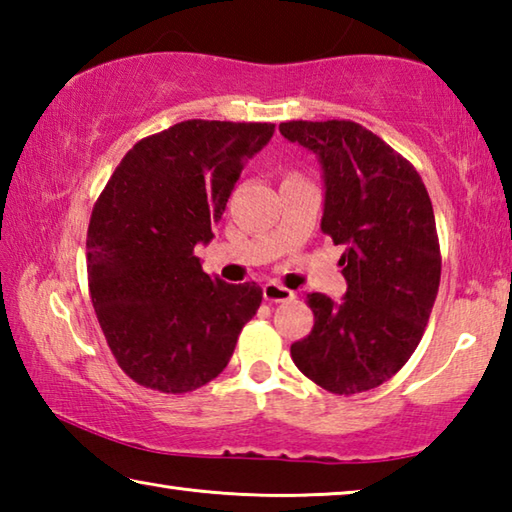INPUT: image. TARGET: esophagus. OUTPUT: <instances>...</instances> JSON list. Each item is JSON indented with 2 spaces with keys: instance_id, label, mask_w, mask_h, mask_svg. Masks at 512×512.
Returning <instances> with one entry per match:
<instances>
[{
  "instance_id": "esophagus-1",
  "label": "esophagus",
  "mask_w": 512,
  "mask_h": 512,
  "mask_svg": "<svg viewBox=\"0 0 512 512\" xmlns=\"http://www.w3.org/2000/svg\"><path fill=\"white\" fill-rule=\"evenodd\" d=\"M264 300L266 302H287V300H293V291L284 289L282 284H277V282H268V284H264Z\"/></svg>"
}]
</instances>
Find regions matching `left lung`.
<instances>
[{"mask_svg":"<svg viewBox=\"0 0 512 512\" xmlns=\"http://www.w3.org/2000/svg\"><path fill=\"white\" fill-rule=\"evenodd\" d=\"M280 133L316 153L325 180L320 230L345 248L348 282L341 302L309 293L314 327L291 345V359L329 393L370 391L411 359L438 296L431 198L413 164L354 121H287Z\"/></svg>","mask_w":512,"mask_h":512,"instance_id":"obj_1","label":"left lung"}]
</instances>
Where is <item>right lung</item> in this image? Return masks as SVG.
Returning <instances> with one entry per match:
<instances>
[{"mask_svg": "<svg viewBox=\"0 0 512 512\" xmlns=\"http://www.w3.org/2000/svg\"><path fill=\"white\" fill-rule=\"evenodd\" d=\"M273 133L275 124L180 121L137 142L94 203L90 298L119 368L140 386H205L262 305L259 284L210 277L194 248L210 244L244 162Z\"/></svg>", "mask_w": 512, "mask_h": 512, "instance_id": "1", "label": "right lung"}]
</instances>
